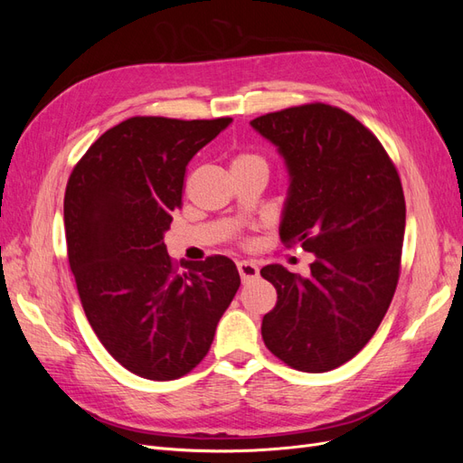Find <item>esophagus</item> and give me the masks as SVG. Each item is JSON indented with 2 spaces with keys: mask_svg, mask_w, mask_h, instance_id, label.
I'll use <instances>...</instances> for the list:
<instances>
[{
  "mask_svg": "<svg viewBox=\"0 0 463 463\" xmlns=\"http://www.w3.org/2000/svg\"><path fill=\"white\" fill-rule=\"evenodd\" d=\"M237 270H240V276L243 282H250V279L259 278V266L250 260H241L237 262Z\"/></svg>",
  "mask_w": 463,
  "mask_h": 463,
  "instance_id": "1",
  "label": "esophagus"
}]
</instances>
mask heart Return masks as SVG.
I'll list each match as a JSON object with an SVG mask.
<instances>
[{
  "label": "heart",
  "instance_id": "b5f03b06",
  "mask_svg": "<svg viewBox=\"0 0 463 463\" xmlns=\"http://www.w3.org/2000/svg\"><path fill=\"white\" fill-rule=\"evenodd\" d=\"M232 167H262L266 170V160L257 152H240L233 158Z\"/></svg>",
  "mask_w": 463,
  "mask_h": 463
}]
</instances>
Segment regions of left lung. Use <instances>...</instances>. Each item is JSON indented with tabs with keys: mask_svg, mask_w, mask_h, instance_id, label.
<instances>
[{
	"mask_svg": "<svg viewBox=\"0 0 463 463\" xmlns=\"http://www.w3.org/2000/svg\"><path fill=\"white\" fill-rule=\"evenodd\" d=\"M250 125L278 146L289 172L279 240L315 255L307 278L282 264L260 270L278 291L262 340L286 365L326 373L367 345L394 298L402 181L381 141L335 106H293Z\"/></svg>",
	"mask_w": 463,
	"mask_h": 463,
	"instance_id": "left-lung-1",
	"label": "left lung"
}]
</instances>
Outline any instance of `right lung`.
Returning <instances> with one entry per match:
<instances>
[{
    "label": "right lung",
    "mask_w": 463,
    "mask_h": 463,
    "mask_svg": "<svg viewBox=\"0 0 463 463\" xmlns=\"http://www.w3.org/2000/svg\"><path fill=\"white\" fill-rule=\"evenodd\" d=\"M230 123L129 118L98 138L67 181V259L82 309L109 355L148 381L199 365L241 284L222 255L184 260L179 274L164 243L187 164Z\"/></svg>",
    "instance_id": "obj_1"
}]
</instances>
